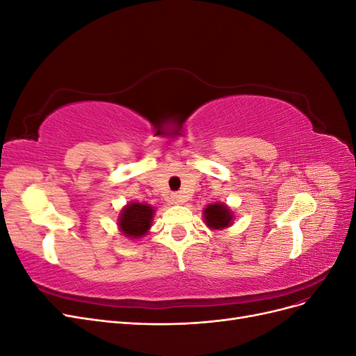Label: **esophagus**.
Here are the masks:
<instances>
[{"mask_svg": "<svg viewBox=\"0 0 356 356\" xmlns=\"http://www.w3.org/2000/svg\"><path fill=\"white\" fill-rule=\"evenodd\" d=\"M170 197H172V202H174V203H182L186 200V197L182 196L181 193H174V195H172Z\"/></svg>", "mask_w": 356, "mask_h": 356, "instance_id": "1", "label": "esophagus"}]
</instances>
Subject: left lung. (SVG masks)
Here are the masks:
<instances>
[{
    "mask_svg": "<svg viewBox=\"0 0 356 356\" xmlns=\"http://www.w3.org/2000/svg\"><path fill=\"white\" fill-rule=\"evenodd\" d=\"M203 215H204V222L208 224V227L217 229V230L227 227V225L232 224V218H233L229 208L221 203L208 204V208L203 211Z\"/></svg>",
    "mask_w": 356,
    "mask_h": 356,
    "instance_id": "1",
    "label": "left lung"
}]
</instances>
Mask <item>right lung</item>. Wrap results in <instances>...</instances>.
<instances>
[{
  "label": "right lung",
  "instance_id": "obj_1",
  "mask_svg": "<svg viewBox=\"0 0 356 356\" xmlns=\"http://www.w3.org/2000/svg\"><path fill=\"white\" fill-rule=\"evenodd\" d=\"M154 209L144 203H131L122 211L118 225L129 238H141L152 227Z\"/></svg>",
  "mask_w": 356,
  "mask_h": 356
}]
</instances>
